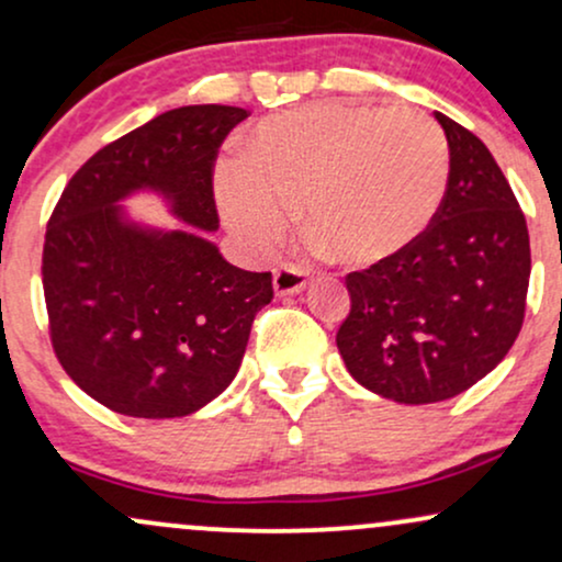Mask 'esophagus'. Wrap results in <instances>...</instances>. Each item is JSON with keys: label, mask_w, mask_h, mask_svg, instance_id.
<instances>
[{"label": "esophagus", "mask_w": 562, "mask_h": 562, "mask_svg": "<svg viewBox=\"0 0 562 562\" xmlns=\"http://www.w3.org/2000/svg\"><path fill=\"white\" fill-rule=\"evenodd\" d=\"M272 282H274L277 295H295L306 288V272L299 267H290V263H285V267L274 269Z\"/></svg>", "instance_id": "obj_1"}]
</instances>
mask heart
<instances>
[{"label":"heart","mask_w":562,"mask_h":562,"mask_svg":"<svg viewBox=\"0 0 562 562\" xmlns=\"http://www.w3.org/2000/svg\"><path fill=\"white\" fill-rule=\"evenodd\" d=\"M449 184V142L412 105L314 102L263 119L216 173L224 224L263 254L285 229V205L346 263H375L428 229Z\"/></svg>","instance_id":"heart-1"}]
</instances>
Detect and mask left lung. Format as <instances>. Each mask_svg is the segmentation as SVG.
<instances>
[{
    "label": "left lung",
    "mask_w": 562,
    "mask_h": 562,
    "mask_svg": "<svg viewBox=\"0 0 562 562\" xmlns=\"http://www.w3.org/2000/svg\"><path fill=\"white\" fill-rule=\"evenodd\" d=\"M449 142L441 209L417 240L346 277L338 344L359 385L398 404L447 402L486 378L524 325L526 216L488 147L436 113Z\"/></svg>",
    "instance_id": "left-lung-1"
}]
</instances>
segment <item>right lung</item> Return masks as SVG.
I'll use <instances>...</instances> for the list:
<instances>
[{
  "mask_svg": "<svg viewBox=\"0 0 562 562\" xmlns=\"http://www.w3.org/2000/svg\"><path fill=\"white\" fill-rule=\"evenodd\" d=\"M243 108H173L94 153L47 224L49 335L83 393L142 420L187 417L235 380L272 274L245 272L209 240L218 229L216 150ZM150 191L184 231L153 228L123 200Z\"/></svg>",
  "mask_w": 562,
  "mask_h": 562,
  "instance_id": "obj_1",
  "label": "right lung"
}]
</instances>
